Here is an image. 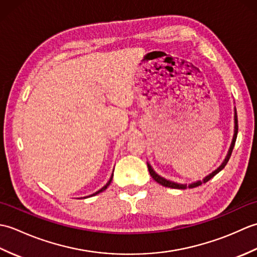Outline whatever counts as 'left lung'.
Returning <instances> with one entry per match:
<instances>
[{
  "label": "left lung",
  "mask_w": 257,
  "mask_h": 257,
  "mask_svg": "<svg viewBox=\"0 0 257 257\" xmlns=\"http://www.w3.org/2000/svg\"><path fill=\"white\" fill-rule=\"evenodd\" d=\"M237 132H238V124H237V113H236V108H234V135H233V139H232V143H231V146H230V149H228L227 151V155L225 157V159L223 160V162L221 163V166L215 169L214 171H212L210 174H207L206 177H204L202 180H198V181L195 182H192L190 184H182V183H177V182H173L171 181V180H168L166 178H163L161 176H159L155 170L154 168L151 167V165L149 162H147V166H148V170H149V173L150 176L152 177V179L155 180L156 182H158L159 184L163 185V187H167V188H172V189H187V188H195V187H199V185H201L202 183H205L209 181L210 179H212L213 177L215 176V174L219 173L223 168H224L226 166L227 161L230 160V157L232 155V151H233V148H234V145H235V141H236V137H237Z\"/></svg>",
  "instance_id": "obj_1"
}]
</instances>
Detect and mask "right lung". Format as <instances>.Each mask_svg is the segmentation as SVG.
Listing matches in <instances>:
<instances>
[{"label": "right lung", "mask_w": 257, "mask_h": 257, "mask_svg": "<svg viewBox=\"0 0 257 257\" xmlns=\"http://www.w3.org/2000/svg\"><path fill=\"white\" fill-rule=\"evenodd\" d=\"M112 177H113V172H112V174H111V177H110V179H109V181L105 184V185H103V187L100 189V190H98L97 191V192H95V193H92L91 195H89V196H94V195H96V194H98V193H100V192H102V191H105L108 187H109V184H110V182L112 181ZM85 198H86V196H85Z\"/></svg>", "instance_id": "1"}]
</instances>
